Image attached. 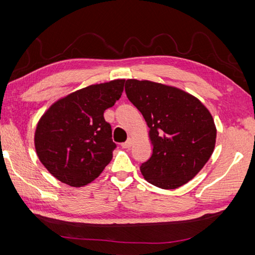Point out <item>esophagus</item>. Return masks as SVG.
Segmentation results:
<instances>
[{
    "label": "esophagus",
    "instance_id": "1",
    "mask_svg": "<svg viewBox=\"0 0 255 255\" xmlns=\"http://www.w3.org/2000/svg\"><path fill=\"white\" fill-rule=\"evenodd\" d=\"M131 145H132V139L131 138H129L127 141H125V143L122 144V147L123 148H130Z\"/></svg>",
    "mask_w": 255,
    "mask_h": 255
}]
</instances>
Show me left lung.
Returning a JSON list of instances; mask_svg holds the SVG:
<instances>
[{
	"instance_id": "1",
	"label": "left lung",
	"mask_w": 255,
	"mask_h": 255,
	"mask_svg": "<svg viewBox=\"0 0 255 255\" xmlns=\"http://www.w3.org/2000/svg\"><path fill=\"white\" fill-rule=\"evenodd\" d=\"M125 91L149 128L153 154L140 165L145 180L166 190L192 180L215 148L217 130L209 110L183 90L156 82L127 80Z\"/></svg>"
}]
</instances>
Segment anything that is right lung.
Here are the masks:
<instances>
[{"mask_svg":"<svg viewBox=\"0 0 255 255\" xmlns=\"http://www.w3.org/2000/svg\"><path fill=\"white\" fill-rule=\"evenodd\" d=\"M125 80L86 86L53 103L37 124L34 148L49 173L83 187L102 173L116 144L103 112L119 100Z\"/></svg>","mask_w":255,"mask_h":255,"instance_id":"1","label":"right lung"}]
</instances>
